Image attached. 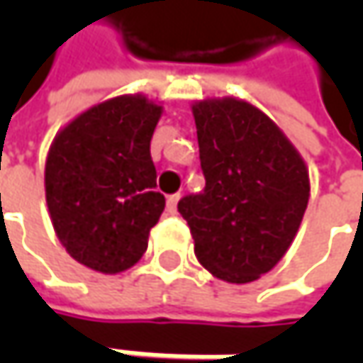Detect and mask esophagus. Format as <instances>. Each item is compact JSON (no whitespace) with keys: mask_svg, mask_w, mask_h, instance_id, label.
Segmentation results:
<instances>
[{"mask_svg":"<svg viewBox=\"0 0 363 363\" xmlns=\"http://www.w3.org/2000/svg\"><path fill=\"white\" fill-rule=\"evenodd\" d=\"M177 202H179V194H172V196H167V212H169V214H175V210H177Z\"/></svg>","mask_w":363,"mask_h":363,"instance_id":"1","label":"esophagus"}]
</instances>
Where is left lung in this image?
<instances>
[{
  "label": "left lung",
  "mask_w": 363,
  "mask_h": 363,
  "mask_svg": "<svg viewBox=\"0 0 363 363\" xmlns=\"http://www.w3.org/2000/svg\"><path fill=\"white\" fill-rule=\"evenodd\" d=\"M194 119L206 186L177 210L208 271L228 283L257 281L299 230L307 167L279 127L244 101H202Z\"/></svg>",
  "instance_id": "obj_1"
}]
</instances>
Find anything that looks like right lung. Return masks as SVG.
I'll list each match as a JSON object with an SVG mask.
<instances>
[{"instance_id": "right-lung-1", "label": "right lung", "mask_w": 363, "mask_h": 363, "mask_svg": "<svg viewBox=\"0 0 363 363\" xmlns=\"http://www.w3.org/2000/svg\"><path fill=\"white\" fill-rule=\"evenodd\" d=\"M161 106L119 96L72 121L50 147L46 202L68 255L92 271L121 272L147 250L165 198L151 137Z\"/></svg>"}]
</instances>
